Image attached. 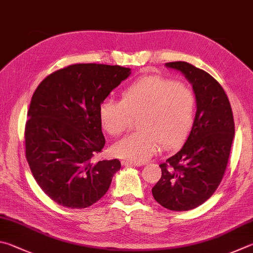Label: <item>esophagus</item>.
<instances>
[{"mask_svg": "<svg viewBox=\"0 0 253 253\" xmlns=\"http://www.w3.org/2000/svg\"><path fill=\"white\" fill-rule=\"evenodd\" d=\"M122 165L124 167H141V166H143V163H141V162H132V161H123Z\"/></svg>", "mask_w": 253, "mask_h": 253, "instance_id": "1", "label": "esophagus"}]
</instances>
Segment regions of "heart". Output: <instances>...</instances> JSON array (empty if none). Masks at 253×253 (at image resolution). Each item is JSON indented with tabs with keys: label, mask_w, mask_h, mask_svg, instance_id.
Masks as SVG:
<instances>
[{
	"label": "heart",
	"mask_w": 253,
	"mask_h": 253,
	"mask_svg": "<svg viewBox=\"0 0 253 253\" xmlns=\"http://www.w3.org/2000/svg\"><path fill=\"white\" fill-rule=\"evenodd\" d=\"M196 95L189 86L172 80L141 77L122 92L121 101L105 99L99 108L101 126L110 135H120L140 118V132L112 147L118 158L144 162L161 149L175 148L187 138L196 118Z\"/></svg>",
	"instance_id": "b5f03b06"
}]
</instances>
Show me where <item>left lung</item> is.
Here are the masks:
<instances>
[{
	"label": "left lung",
	"mask_w": 253,
	"mask_h": 253,
	"mask_svg": "<svg viewBox=\"0 0 253 253\" xmlns=\"http://www.w3.org/2000/svg\"><path fill=\"white\" fill-rule=\"evenodd\" d=\"M166 66L192 84L197 112L182 149L160 165L162 175L152 194L166 209L188 211L205 203L223 178L234 138L233 114L222 86L206 71L182 61Z\"/></svg>",
	"instance_id": "8db88e82"
}]
</instances>
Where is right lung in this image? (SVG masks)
I'll use <instances>...</instances> for the list:
<instances>
[{"label":"right lung","mask_w":253,"mask_h":253,"mask_svg":"<svg viewBox=\"0 0 253 253\" xmlns=\"http://www.w3.org/2000/svg\"><path fill=\"white\" fill-rule=\"evenodd\" d=\"M131 69L72 64L43 80L33 93L25 124V156L40 188L57 205L92 206L104 196L118 159L92 162L105 144L99 108Z\"/></svg>","instance_id":"obj_1"}]
</instances>
